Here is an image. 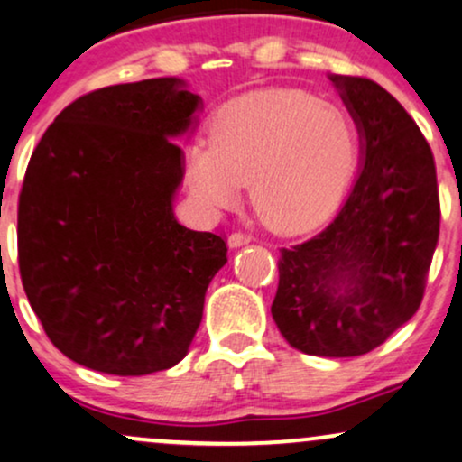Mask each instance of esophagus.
Segmentation results:
<instances>
[{
  "label": "esophagus",
  "mask_w": 462,
  "mask_h": 462,
  "mask_svg": "<svg viewBox=\"0 0 462 462\" xmlns=\"http://www.w3.org/2000/svg\"><path fill=\"white\" fill-rule=\"evenodd\" d=\"M251 242V236H246V233H231L229 236V246L231 248H240V246H246V244Z\"/></svg>",
  "instance_id": "esophagus-1"
}]
</instances>
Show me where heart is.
<instances>
[{"label":"heart","mask_w":462,"mask_h":462,"mask_svg":"<svg viewBox=\"0 0 462 462\" xmlns=\"http://www.w3.org/2000/svg\"><path fill=\"white\" fill-rule=\"evenodd\" d=\"M356 162L348 118L300 90H257L226 103L209 143L186 149V177L205 209L229 208L248 181L254 214L276 233L313 229L337 208Z\"/></svg>","instance_id":"obj_1"}]
</instances>
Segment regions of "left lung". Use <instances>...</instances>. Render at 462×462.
<instances>
[{
    "label": "left lung",
    "mask_w": 462,
    "mask_h": 462,
    "mask_svg": "<svg viewBox=\"0 0 462 462\" xmlns=\"http://www.w3.org/2000/svg\"><path fill=\"white\" fill-rule=\"evenodd\" d=\"M361 135V172L335 220L283 248L273 318L305 355L359 356L421 305L439 240L437 168L409 112L365 78L330 75Z\"/></svg>",
    "instance_id": "8db88e82"
}]
</instances>
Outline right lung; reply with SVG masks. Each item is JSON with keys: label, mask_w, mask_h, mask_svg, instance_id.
Returning a JSON list of instances; mask_svg holds the SVG:
<instances>
[{"label": "right lung", "mask_w": 462, "mask_h": 462, "mask_svg": "<svg viewBox=\"0 0 462 462\" xmlns=\"http://www.w3.org/2000/svg\"><path fill=\"white\" fill-rule=\"evenodd\" d=\"M203 99L179 78L88 92L58 114L19 194V270L51 344L116 376L177 365L226 263L220 236L179 225L172 200Z\"/></svg>", "instance_id": "right-lung-1"}]
</instances>
